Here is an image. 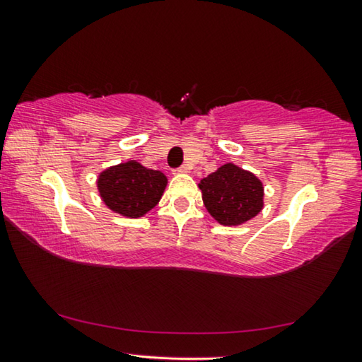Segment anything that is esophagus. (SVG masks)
I'll use <instances>...</instances> for the list:
<instances>
[{
  "label": "esophagus",
  "instance_id": "esophagus-1",
  "mask_svg": "<svg viewBox=\"0 0 362 362\" xmlns=\"http://www.w3.org/2000/svg\"><path fill=\"white\" fill-rule=\"evenodd\" d=\"M188 170H189V168H188V166H180V168L174 169V173H175V174H187Z\"/></svg>",
  "mask_w": 362,
  "mask_h": 362
}]
</instances>
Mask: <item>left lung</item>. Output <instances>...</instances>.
Here are the masks:
<instances>
[{
  "label": "left lung",
  "mask_w": 362,
  "mask_h": 362,
  "mask_svg": "<svg viewBox=\"0 0 362 362\" xmlns=\"http://www.w3.org/2000/svg\"><path fill=\"white\" fill-rule=\"evenodd\" d=\"M207 212L226 226L241 225L263 209V185L235 164H223L199 182Z\"/></svg>",
  "instance_id": "obj_1"
}]
</instances>
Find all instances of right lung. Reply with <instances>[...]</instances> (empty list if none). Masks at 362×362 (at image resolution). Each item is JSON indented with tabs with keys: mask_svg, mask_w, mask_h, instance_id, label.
Listing matches in <instances>:
<instances>
[{
	"mask_svg": "<svg viewBox=\"0 0 362 362\" xmlns=\"http://www.w3.org/2000/svg\"><path fill=\"white\" fill-rule=\"evenodd\" d=\"M168 185L161 170L146 169L137 161L121 163L103 170L97 180L100 198L116 214L139 218L155 207Z\"/></svg>",
	"mask_w": 362,
	"mask_h": 362,
	"instance_id": "obj_1",
	"label": "right lung"
}]
</instances>
